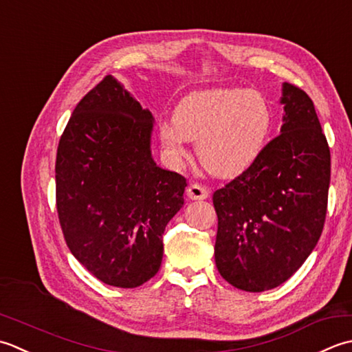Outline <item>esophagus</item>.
I'll list each match as a JSON object with an SVG mask.
<instances>
[{
  "mask_svg": "<svg viewBox=\"0 0 352 352\" xmlns=\"http://www.w3.org/2000/svg\"><path fill=\"white\" fill-rule=\"evenodd\" d=\"M186 196L192 200H205L208 196H210V192H208V190L204 185L191 184L188 186V190H186Z\"/></svg>",
  "mask_w": 352,
  "mask_h": 352,
  "instance_id": "esophagus-1",
  "label": "esophagus"
}]
</instances>
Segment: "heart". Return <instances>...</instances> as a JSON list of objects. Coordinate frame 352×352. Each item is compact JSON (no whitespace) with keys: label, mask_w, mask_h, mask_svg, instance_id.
I'll return each mask as SVG.
<instances>
[{"label":"heart","mask_w":352,"mask_h":352,"mask_svg":"<svg viewBox=\"0 0 352 352\" xmlns=\"http://www.w3.org/2000/svg\"><path fill=\"white\" fill-rule=\"evenodd\" d=\"M272 126L274 111L261 92L214 88L184 97L160 133L171 157H182L186 142L197 141V156L208 171L235 176L260 157Z\"/></svg>","instance_id":"1"}]
</instances>
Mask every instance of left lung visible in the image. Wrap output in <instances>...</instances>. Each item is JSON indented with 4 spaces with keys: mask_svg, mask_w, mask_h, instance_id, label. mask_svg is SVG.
<instances>
[{
    "mask_svg": "<svg viewBox=\"0 0 352 352\" xmlns=\"http://www.w3.org/2000/svg\"><path fill=\"white\" fill-rule=\"evenodd\" d=\"M281 133L260 157L214 191L216 266L245 292L285 283L318 245L327 216L331 156L311 98L283 83Z\"/></svg>",
    "mask_w": 352,
    "mask_h": 352,
    "instance_id": "1",
    "label": "left lung"
}]
</instances>
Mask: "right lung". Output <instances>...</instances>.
<instances>
[{"label":"right lung","mask_w":352,"mask_h":352,"mask_svg":"<svg viewBox=\"0 0 352 352\" xmlns=\"http://www.w3.org/2000/svg\"><path fill=\"white\" fill-rule=\"evenodd\" d=\"M153 117L106 76L86 94L56 156V206L67 245L100 281L133 289L161 267L162 235L186 179L156 166Z\"/></svg>","instance_id":"obj_1"}]
</instances>
